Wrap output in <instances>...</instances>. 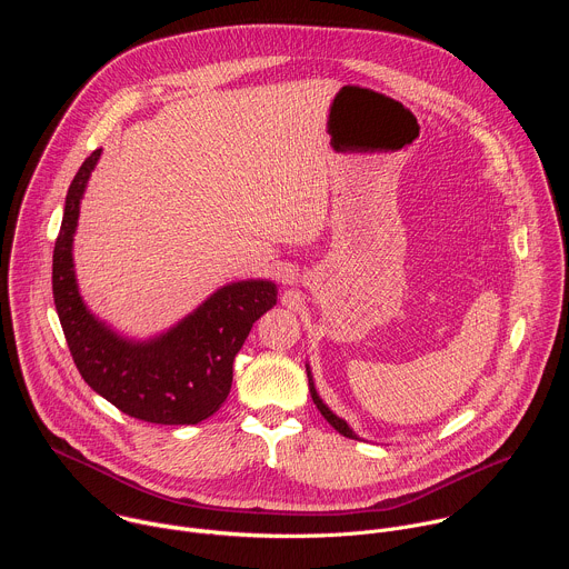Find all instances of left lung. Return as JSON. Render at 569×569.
<instances>
[{
  "instance_id": "8db88e82",
  "label": "left lung",
  "mask_w": 569,
  "mask_h": 569,
  "mask_svg": "<svg viewBox=\"0 0 569 569\" xmlns=\"http://www.w3.org/2000/svg\"><path fill=\"white\" fill-rule=\"evenodd\" d=\"M306 371H308V387H310V396H312V402L317 405V410L321 412V417L327 419L340 435H345V437H349V439H360L353 430H351V426L345 421V419H340L327 402H323L321 398H319V393H317V389H315V382H312V373H310V367L306 365Z\"/></svg>"
}]
</instances>
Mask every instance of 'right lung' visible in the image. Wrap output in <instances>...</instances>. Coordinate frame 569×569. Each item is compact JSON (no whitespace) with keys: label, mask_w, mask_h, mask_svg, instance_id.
I'll return each instance as SVG.
<instances>
[{"label":"right lung","mask_w":569,"mask_h":569,"mask_svg":"<svg viewBox=\"0 0 569 569\" xmlns=\"http://www.w3.org/2000/svg\"><path fill=\"white\" fill-rule=\"evenodd\" d=\"M101 152L94 150L73 176L53 248V303L67 347L83 380L123 415L159 426H196L227 400L233 358L252 323L277 303V283H227L171 329L146 340L108 327L80 297L73 270L80 200Z\"/></svg>","instance_id":"obj_1"}]
</instances>
